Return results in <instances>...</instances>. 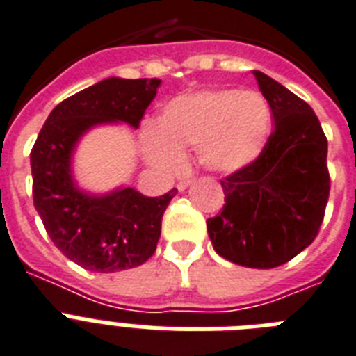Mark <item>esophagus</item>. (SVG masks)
Instances as JSON below:
<instances>
[{
    "mask_svg": "<svg viewBox=\"0 0 356 356\" xmlns=\"http://www.w3.org/2000/svg\"><path fill=\"white\" fill-rule=\"evenodd\" d=\"M192 183H193V181H190V179H188V181H181V183L177 184V190H179V192H184V190H186V188L190 186Z\"/></svg>",
    "mask_w": 356,
    "mask_h": 356,
    "instance_id": "esophagus-1",
    "label": "esophagus"
}]
</instances>
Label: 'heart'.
<instances>
[{
  "label": "heart",
  "mask_w": 356,
  "mask_h": 356,
  "mask_svg": "<svg viewBox=\"0 0 356 356\" xmlns=\"http://www.w3.org/2000/svg\"><path fill=\"white\" fill-rule=\"evenodd\" d=\"M273 111L259 93L207 89L170 100L155 128L143 133V153L155 168H181L183 153L197 152L210 172L230 173L252 164L265 149Z\"/></svg>",
  "instance_id": "1"
}]
</instances>
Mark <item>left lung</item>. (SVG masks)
I'll return each instance as SVG.
<instances>
[{
    "label": "left lung",
    "mask_w": 356,
    "mask_h": 356,
    "mask_svg": "<svg viewBox=\"0 0 356 356\" xmlns=\"http://www.w3.org/2000/svg\"><path fill=\"white\" fill-rule=\"evenodd\" d=\"M274 131L252 164L221 181L225 204L208 219L213 250L250 268L280 267L313 243L329 199L327 138L307 102L252 71Z\"/></svg>",
    "instance_id": "obj_1"
}]
</instances>
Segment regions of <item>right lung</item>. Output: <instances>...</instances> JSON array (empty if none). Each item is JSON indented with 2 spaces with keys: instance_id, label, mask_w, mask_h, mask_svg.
<instances>
[{
  "instance_id": "right-lung-1",
  "label": "right lung",
  "mask_w": 356,
  "mask_h": 356,
  "mask_svg": "<svg viewBox=\"0 0 356 356\" xmlns=\"http://www.w3.org/2000/svg\"><path fill=\"white\" fill-rule=\"evenodd\" d=\"M157 78L111 76L51 111L31 152L34 208L56 248L93 273H118L148 261L161 238V221L177 190L146 197L135 188L83 190L73 173L80 138L98 126L137 129L157 95Z\"/></svg>"
}]
</instances>
